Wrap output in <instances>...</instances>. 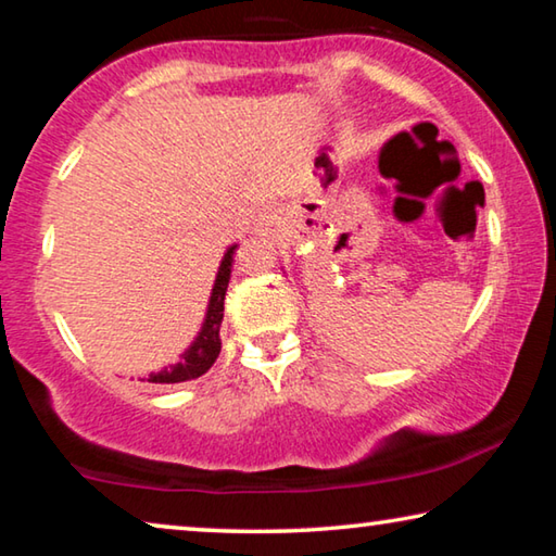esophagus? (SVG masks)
I'll list each match as a JSON object with an SVG mask.
<instances>
[{"label": "esophagus", "mask_w": 556, "mask_h": 556, "mask_svg": "<svg viewBox=\"0 0 556 556\" xmlns=\"http://www.w3.org/2000/svg\"><path fill=\"white\" fill-rule=\"evenodd\" d=\"M275 228H277V213L275 211H265L255 218V230L260 235H269Z\"/></svg>", "instance_id": "34e87169"}]
</instances>
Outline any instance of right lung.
<instances>
[{
  "mask_svg": "<svg viewBox=\"0 0 556 556\" xmlns=\"http://www.w3.org/2000/svg\"><path fill=\"white\" fill-rule=\"evenodd\" d=\"M235 250H238V244H230L228 252L223 255L218 275H215V285L211 291L208 312H205V321L201 326L199 336H195V341L188 345V351L181 355V363H176L162 372L149 375L147 382H162V384L186 382V380L201 378L203 372L211 370L215 357L220 355V324H223V308H225V291H228Z\"/></svg>",
  "mask_w": 556,
  "mask_h": 556,
  "instance_id": "right-lung-1",
  "label": "right lung"
}]
</instances>
